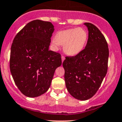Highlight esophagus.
<instances>
[{"instance_id":"esophagus-1","label":"esophagus","mask_w":122,"mask_h":122,"mask_svg":"<svg viewBox=\"0 0 122 122\" xmlns=\"http://www.w3.org/2000/svg\"><path fill=\"white\" fill-rule=\"evenodd\" d=\"M61 60H62V62H63L65 60V57L64 56H61Z\"/></svg>"}]
</instances>
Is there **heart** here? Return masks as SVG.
Here are the masks:
<instances>
[{
    "label": "heart",
    "mask_w": 122,
    "mask_h": 122,
    "mask_svg": "<svg viewBox=\"0 0 122 122\" xmlns=\"http://www.w3.org/2000/svg\"><path fill=\"white\" fill-rule=\"evenodd\" d=\"M88 35L83 28H71L58 32L52 40L54 49L64 45V51L69 56H76L81 52L87 42Z\"/></svg>",
    "instance_id": "obj_1"
}]
</instances>
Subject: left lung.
Here are the masks:
<instances>
[{
  "label": "left lung",
  "mask_w": 122,
  "mask_h": 122,
  "mask_svg": "<svg viewBox=\"0 0 122 122\" xmlns=\"http://www.w3.org/2000/svg\"><path fill=\"white\" fill-rule=\"evenodd\" d=\"M88 30L86 47L74 56H67L62 63L67 90L73 97L87 100L96 93L107 71L109 48L100 30L84 23Z\"/></svg>",
  "instance_id": "1"
}]
</instances>
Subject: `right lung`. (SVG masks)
Segmentation results:
<instances>
[{
	"instance_id": "obj_1",
	"label": "right lung",
	"mask_w": 122,
	"mask_h": 122,
	"mask_svg": "<svg viewBox=\"0 0 122 122\" xmlns=\"http://www.w3.org/2000/svg\"><path fill=\"white\" fill-rule=\"evenodd\" d=\"M54 28L50 22L32 20L13 41L10 70L18 88L29 97L47 92L55 70L62 63L61 55L49 50Z\"/></svg>"
}]
</instances>
